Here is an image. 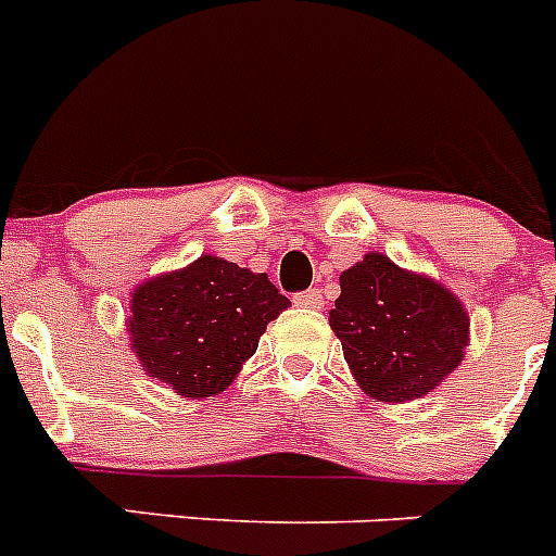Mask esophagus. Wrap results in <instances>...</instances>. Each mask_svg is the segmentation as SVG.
I'll use <instances>...</instances> for the list:
<instances>
[{
    "mask_svg": "<svg viewBox=\"0 0 556 556\" xmlns=\"http://www.w3.org/2000/svg\"><path fill=\"white\" fill-rule=\"evenodd\" d=\"M293 302L299 304V307H309V309H318L320 304H324V295H320L318 288H309L304 290V293H295Z\"/></svg>",
    "mask_w": 556,
    "mask_h": 556,
    "instance_id": "34e87169",
    "label": "esophagus"
}]
</instances>
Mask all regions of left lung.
I'll return each instance as SVG.
<instances>
[{"label": "left lung", "instance_id": "obj_1", "mask_svg": "<svg viewBox=\"0 0 556 556\" xmlns=\"http://www.w3.org/2000/svg\"><path fill=\"white\" fill-rule=\"evenodd\" d=\"M329 326L362 392L389 406L433 392L469 345V313L458 295L381 252L340 274Z\"/></svg>", "mask_w": 556, "mask_h": 556}]
</instances>
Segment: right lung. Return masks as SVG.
I'll list each match as a JSON object with an SVG mask.
<instances>
[{
    "label": "right lung",
    "mask_w": 556,
    "mask_h": 556,
    "mask_svg": "<svg viewBox=\"0 0 556 556\" xmlns=\"http://www.w3.org/2000/svg\"><path fill=\"white\" fill-rule=\"evenodd\" d=\"M288 304L266 274L202 254L131 290L128 345L150 378L180 397L207 401L236 381Z\"/></svg>",
    "instance_id": "right-lung-1"
}]
</instances>
